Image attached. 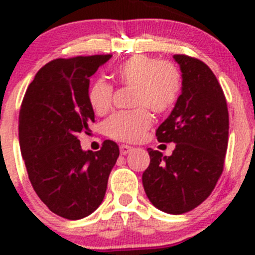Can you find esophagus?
I'll use <instances>...</instances> for the list:
<instances>
[{
  "mask_svg": "<svg viewBox=\"0 0 255 255\" xmlns=\"http://www.w3.org/2000/svg\"><path fill=\"white\" fill-rule=\"evenodd\" d=\"M132 149H134V148L130 147V145H125V144L120 145V153H121V154H128V153L131 152Z\"/></svg>",
  "mask_w": 255,
  "mask_h": 255,
  "instance_id": "34e87169",
  "label": "esophagus"
}]
</instances>
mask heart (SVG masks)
Returning <instances> with one entry per match:
<instances>
[{"instance_id": "1", "label": "heart", "mask_w": 255, "mask_h": 255, "mask_svg": "<svg viewBox=\"0 0 255 255\" xmlns=\"http://www.w3.org/2000/svg\"><path fill=\"white\" fill-rule=\"evenodd\" d=\"M115 79L123 85L134 87L131 112L115 114L105 123L107 136L119 141L135 143L144 138L152 126L150 108L155 114L168 111L179 98L181 75L168 61L136 55L126 60L114 71ZM112 85L98 79L89 91V103L94 112L105 115L112 106Z\"/></svg>"}]
</instances>
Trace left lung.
<instances>
[{
  "instance_id": "1",
  "label": "left lung",
  "mask_w": 255,
  "mask_h": 255,
  "mask_svg": "<svg viewBox=\"0 0 255 255\" xmlns=\"http://www.w3.org/2000/svg\"><path fill=\"white\" fill-rule=\"evenodd\" d=\"M173 58L182 74L181 94L155 136L176 147L170 157L148 148L143 186L155 208L181 215L203 203L224 171L229 111L217 78L203 61L186 55Z\"/></svg>"
}]
</instances>
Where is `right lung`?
Listing matches in <instances>:
<instances>
[{
    "instance_id": "obj_1",
    "label": "right lung",
    "mask_w": 255,
    "mask_h": 255,
    "mask_svg": "<svg viewBox=\"0 0 255 255\" xmlns=\"http://www.w3.org/2000/svg\"><path fill=\"white\" fill-rule=\"evenodd\" d=\"M112 55L56 58L29 84L19 114V143L31 186L49 211L67 220L93 213L107 189L120 150L105 140L82 149L80 132L94 123L89 78Z\"/></svg>"
}]
</instances>
